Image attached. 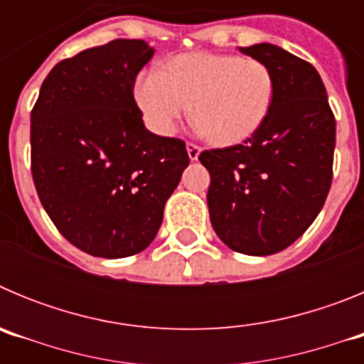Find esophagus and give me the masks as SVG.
Returning a JSON list of instances; mask_svg holds the SVG:
<instances>
[{"instance_id":"esophagus-1","label":"esophagus","mask_w":364,"mask_h":364,"mask_svg":"<svg viewBox=\"0 0 364 364\" xmlns=\"http://www.w3.org/2000/svg\"><path fill=\"white\" fill-rule=\"evenodd\" d=\"M186 149H188L189 160H193V162H195V160H198L202 149L197 146V144H188V146H186Z\"/></svg>"}]
</instances>
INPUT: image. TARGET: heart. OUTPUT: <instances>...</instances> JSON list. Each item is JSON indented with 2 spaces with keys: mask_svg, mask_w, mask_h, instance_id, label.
<instances>
[{
  "mask_svg": "<svg viewBox=\"0 0 364 364\" xmlns=\"http://www.w3.org/2000/svg\"><path fill=\"white\" fill-rule=\"evenodd\" d=\"M133 95L156 134L171 136L193 104L197 129L220 146H233L264 124L273 102V74L255 58L178 54L164 70L138 74Z\"/></svg>",
  "mask_w": 364,
  "mask_h": 364,
  "instance_id": "1",
  "label": "heart"
}]
</instances>
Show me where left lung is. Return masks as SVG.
Returning a JSON list of instances; mask_svg holds the SVG:
<instances>
[{
  "instance_id": "left-lung-1",
  "label": "left lung",
  "mask_w": 364,
  "mask_h": 364,
  "mask_svg": "<svg viewBox=\"0 0 364 364\" xmlns=\"http://www.w3.org/2000/svg\"><path fill=\"white\" fill-rule=\"evenodd\" d=\"M240 53L273 74V102L244 144L200 153L210 171L211 226L233 252L264 257L286 250L323 210L332 184L336 118L314 65L282 47Z\"/></svg>"
}]
</instances>
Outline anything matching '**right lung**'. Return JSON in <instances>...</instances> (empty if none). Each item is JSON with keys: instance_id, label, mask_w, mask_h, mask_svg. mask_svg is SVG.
I'll use <instances>...</instances> for the list:
<instances>
[{"instance_id": "obj_1", "label": "right lung", "mask_w": 364, "mask_h": 364, "mask_svg": "<svg viewBox=\"0 0 364 364\" xmlns=\"http://www.w3.org/2000/svg\"><path fill=\"white\" fill-rule=\"evenodd\" d=\"M153 54L144 40H114L67 58L31 112L38 197L60 233L92 257L146 250L189 164L186 144L146 129L134 102Z\"/></svg>"}]
</instances>
